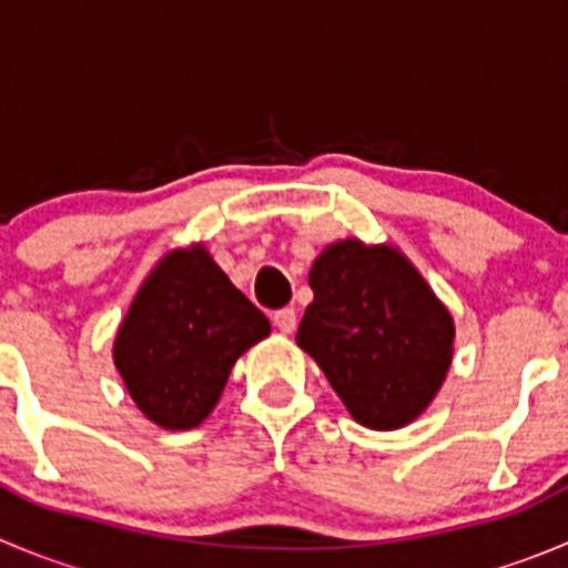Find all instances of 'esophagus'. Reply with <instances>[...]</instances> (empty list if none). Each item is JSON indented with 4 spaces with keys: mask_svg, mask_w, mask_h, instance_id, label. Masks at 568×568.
<instances>
[{
    "mask_svg": "<svg viewBox=\"0 0 568 568\" xmlns=\"http://www.w3.org/2000/svg\"><path fill=\"white\" fill-rule=\"evenodd\" d=\"M273 326L278 328L281 334H293L295 326H298V317H295V310H278L273 315Z\"/></svg>",
    "mask_w": 568,
    "mask_h": 568,
    "instance_id": "34e87169",
    "label": "esophagus"
}]
</instances>
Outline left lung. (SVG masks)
<instances>
[{"label":"left lung","instance_id":"1","mask_svg":"<svg viewBox=\"0 0 568 568\" xmlns=\"http://www.w3.org/2000/svg\"><path fill=\"white\" fill-rule=\"evenodd\" d=\"M315 301L295 343L321 365L354 420L398 429L440 390L455 351V321L424 275L390 245L343 240L310 270Z\"/></svg>","mask_w":568,"mask_h":568}]
</instances>
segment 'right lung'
I'll return each instance as SVG.
<instances>
[{"label": "right lung", "instance_id": "1", "mask_svg": "<svg viewBox=\"0 0 568 568\" xmlns=\"http://www.w3.org/2000/svg\"><path fill=\"white\" fill-rule=\"evenodd\" d=\"M267 334V317L206 247H178L139 287L113 339V365L153 424L192 429L220 402L234 362Z\"/></svg>", "mask_w": 568, "mask_h": 568}]
</instances>
